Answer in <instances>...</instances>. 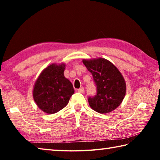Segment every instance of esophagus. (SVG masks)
<instances>
[{"label": "esophagus", "mask_w": 160, "mask_h": 160, "mask_svg": "<svg viewBox=\"0 0 160 160\" xmlns=\"http://www.w3.org/2000/svg\"><path fill=\"white\" fill-rule=\"evenodd\" d=\"M78 92L80 93H84V92H85V89H84V88H80V89H78Z\"/></svg>", "instance_id": "esophagus-1"}]
</instances>
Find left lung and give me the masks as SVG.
<instances>
[{
  "mask_svg": "<svg viewBox=\"0 0 160 160\" xmlns=\"http://www.w3.org/2000/svg\"><path fill=\"white\" fill-rule=\"evenodd\" d=\"M82 63L97 86V94L88 99L90 107L99 113L116 109L126 95V84L122 74L112 62L103 58L83 59Z\"/></svg>",
  "mask_w": 160,
  "mask_h": 160,
  "instance_id": "8db88e82",
  "label": "left lung"
}]
</instances>
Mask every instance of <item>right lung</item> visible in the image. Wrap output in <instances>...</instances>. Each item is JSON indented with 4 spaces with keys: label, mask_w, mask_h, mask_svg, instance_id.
<instances>
[{
    "label": "right lung",
    "mask_w": 160,
    "mask_h": 160,
    "mask_svg": "<svg viewBox=\"0 0 160 160\" xmlns=\"http://www.w3.org/2000/svg\"><path fill=\"white\" fill-rule=\"evenodd\" d=\"M65 68L64 63L51 64L42 70L34 83V100L44 113L52 114L59 112L74 94L72 83L64 76Z\"/></svg>",
    "instance_id": "add662e5"
}]
</instances>
